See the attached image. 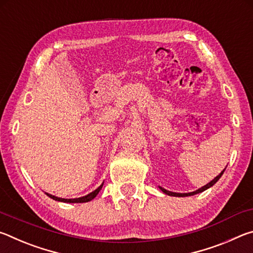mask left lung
<instances>
[{
    "label": "left lung",
    "instance_id": "left-lung-1",
    "mask_svg": "<svg viewBox=\"0 0 253 253\" xmlns=\"http://www.w3.org/2000/svg\"><path fill=\"white\" fill-rule=\"evenodd\" d=\"M224 170H225V169L222 170V172L217 175L216 177H214V179H212L211 182L210 183H208L207 185H204V186H202L201 188H199V190H196V191H194V192H190V193H175V192H170V191H168V190H165V188H163V187H161L160 186V188L162 190V192L163 193H165V194H168V195H169V196H178V198H183V196H191V195H194V194H198V193H201V192H203V191H205V190H208V188H210L211 186H213L214 184H215L217 181H219L220 179V177L222 176V174L224 173Z\"/></svg>",
    "mask_w": 253,
    "mask_h": 253
}]
</instances>
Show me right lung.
I'll return each instance as SVG.
<instances>
[{
	"label": "right lung",
	"instance_id": "add662e5",
	"mask_svg": "<svg viewBox=\"0 0 253 253\" xmlns=\"http://www.w3.org/2000/svg\"><path fill=\"white\" fill-rule=\"evenodd\" d=\"M102 185H104V183H102L99 187L96 188L95 191L91 192V193H89L88 195H84V196H83V198H78V199H61V198H58V196L51 195L49 193H45V194L48 195L49 198L54 200V201H59V202H65V203H85V202H89V201H91L92 199L96 198L97 194L99 193V191L101 190Z\"/></svg>",
	"mask_w": 253,
	"mask_h": 253
}]
</instances>
